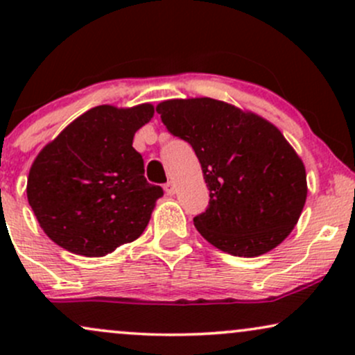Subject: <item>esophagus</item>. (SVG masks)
<instances>
[{
    "label": "esophagus",
    "mask_w": 355,
    "mask_h": 355,
    "mask_svg": "<svg viewBox=\"0 0 355 355\" xmlns=\"http://www.w3.org/2000/svg\"><path fill=\"white\" fill-rule=\"evenodd\" d=\"M165 191H166V195H173L175 191H177V189H175V183L173 182L165 183Z\"/></svg>",
    "instance_id": "obj_1"
}]
</instances>
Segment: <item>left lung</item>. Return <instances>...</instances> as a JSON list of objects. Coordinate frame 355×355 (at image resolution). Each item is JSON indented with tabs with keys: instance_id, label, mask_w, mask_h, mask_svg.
<instances>
[{
	"instance_id": "8db88e82",
	"label": "left lung",
	"mask_w": 355,
	"mask_h": 355,
	"mask_svg": "<svg viewBox=\"0 0 355 355\" xmlns=\"http://www.w3.org/2000/svg\"><path fill=\"white\" fill-rule=\"evenodd\" d=\"M172 135L189 141L210 190L193 218L202 237L235 257L270 252L288 237L307 198L305 166L266 118L214 98L157 105Z\"/></svg>"
}]
</instances>
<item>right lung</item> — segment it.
Returning a JSON list of instances; mask_svg holds the SVG:
<instances>
[{"mask_svg": "<svg viewBox=\"0 0 355 355\" xmlns=\"http://www.w3.org/2000/svg\"><path fill=\"white\" fill-rule=\"evenodd\" d=\"M155 108L100 105L43 146L28 175V203L44 234L71 254L103 257L144 234L162 187L146 182L133 148Z\"/></svg>", "mask_w": 355, "mask_h": 355, "instance_id": "right-lung-1", "label": "right lung"}]
</instances>
